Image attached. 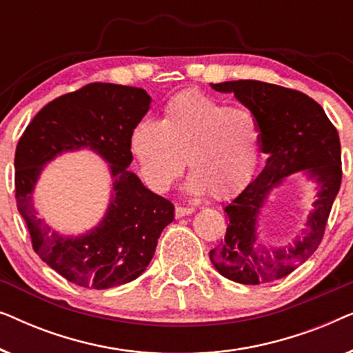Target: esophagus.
<instances>
[{
	"instance_id": "obj_1",
	"label": "esophagus",
	"mask_w": 353,
	"mask_h": 353,
	"mask_svg": "<svg viewBox=\"0 0 353 353\" xmlns=\"http://www.w3.org/2000/svg\"><path fill=\"white\" fill-rule=\"evenodd\" d=\"M190 214H192L191 207H181V205L175 207V216H176V219H181V216H186Z\"/></svg>"
}]
</instances>
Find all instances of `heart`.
I'll list each match as a JSON object with an SVG mask.
<instances>
[{"label":"heart","mask_w":353,"mask_h":353,"mask_svg":"<svg viewBox=\"0 0 353 353\" xmlns=\"http://www.w3.org/2000/svg\"><path fill=\"white\" fill-rule=\"evenodd\" d=\"M130 146L151 190L167 191L183 170L185 157L191 172L185 191L225 199L243 190L252 176L259 128L243 109L183 91L165 104L161 122L143 119L134 125Z\"/></svg>","instance_id":"1"}]
</instances>
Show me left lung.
<instances>
[{
    "instance_id": "obj_1",
    "label": "left lung",
    "mask_w": 353,
    "mask_h": 353,
    "mask_svg": "<svg viewBox=\"0 0 353 353\" xmlns=\"http://www.w3.org/2000/svg\"><path fill=\"white\" fill-rule=\"evenodd\" d=\"M254 115L262 152L268 156L260 175L226 204L230 223L225 241L209 257L220 274L241 284H265L288 276L315 252L323 239L332 202L341 188V141L334 125L316 101L301 91L257 80L210 83ZM305 172L317 185L306 225L281 246L259 239L258 219L269 192L294 172Z\"/></svg>"
}]
</instances>
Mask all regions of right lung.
I'll return each instance as SVG.
<instances>
[{"mask_svg":"<svg viewBox=\"0 0 353 353\" xmlns=\"http://www.w3.org/2000/svg\"><path fill=\"white\" fill-rule=\"evenodd\" d=\"M146 90L91 83L51 101L38 112L16 148V202L32 245L43 262L81 288L109 289L146 272L162 230L175 219L170 201L148 190L128 167L132 130L151 108ZM88 148L108 163L113 180L108 209L85 234H59L32 202L42 168L64 152Z\"/></svg>","mask_w":353,"mask_h":353,"instance_id":"obj_1","label":"right lung"}]
</instances>
